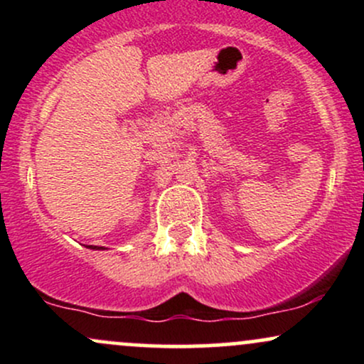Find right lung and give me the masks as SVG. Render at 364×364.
<instances>
[{"label":"right lung","mask_w":364,"mask_h":364,"mask_svg":"<svg viewBox=\"0 0 364 364\" xmlns=\"http://www.w3.org/2000/svg\"><path fill=\"white\" fill-rule=\"evenodd\" d=\"M89 248H92V250H99V248H97V246H89Z\"/></svg>","instance_id":"obj_1"}]
</instances>
